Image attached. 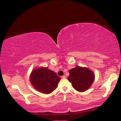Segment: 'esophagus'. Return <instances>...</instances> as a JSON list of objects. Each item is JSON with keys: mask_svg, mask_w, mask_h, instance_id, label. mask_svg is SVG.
<instances>
[{"mask_svg": "<svg viewBox=\"0 0 121 121\" xmlns=\"http://www.w3.org/2000/svg\"><path fill=\"white\" fill-rule=\"evenodd\" d=\"M61 78H63V79H65V78H66V76L65 75H63L62 76H61Z\"/></svg>", "mask_w": 121, "mask_h": 121, "instance_id": "1", "label": "esophagus"}]
</instances>
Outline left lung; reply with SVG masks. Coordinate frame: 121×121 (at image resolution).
Returning <instances> with one entry per match:
<instances>
[{"label": "left lung", "mask_w": 121, "mask_h": 121, "mask_svg": "<svg viewBox=\"0 0 121 121\" xmlns=\"http://www.w3.org/2000/svg\"><path fill=\"white\" fill-rule=\"evenodd\" d=\"M68 79L76 91L83 92L91 87L95 79V74L86 67L77 66L69 71Z\"/></svg>", "instance_id": "left-lung-1"}]
</instances>
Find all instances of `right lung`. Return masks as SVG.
Masks as SVG:
<instances>
[{
    "label": "right lung",
    "mask_w": 121,
    "mask_h": 121,
    "mask_svg": "<svg viewBox=\"0 0 121 121\" xmlns=\"http://www.w3.org/2000/svg\"><path fill=\"white\" fill-rule=\"evenodd\" d=\"M30 78V83L36 90L46 94L55 91L61 79L55 72L44 67L33 70Z\"/></svg>",
    "instance_id": "obj_1"
}]
</instances>
